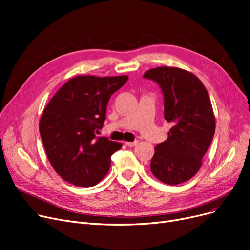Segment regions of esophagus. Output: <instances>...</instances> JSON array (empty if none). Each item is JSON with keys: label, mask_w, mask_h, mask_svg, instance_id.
<instances>
[{"label": "esophagus", "mask_w": 250, "mask_h": 250, "mask_svg": "<svg viewBox=\"0 0 250 250\" xmlns=\"http://www.w3.org/2000/svg\"><path fill=\"white\" fill-rule=\"evenodd\" d=\"M138 142H139L138 140H135L133 142H125V145L128 146V147H134V146H136L138 144Z\"/></svg>", "instance_id": "obj_1"}]
</instances>
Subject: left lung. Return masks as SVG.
<instances>
[{
  "label": "left lung",
  "mask_w": 250,
  "mask_h": 250,
  "mask_svg": "<svg viewBox=\"0 0 250 250\" xmlns=\"http://www.w3.org/2000/svg\"><path fill=\"white\" fill-rule=\"evenodd\" d=\"M160 85L165 119L172 125L167 140L156 145L150 163L154 176L169 186L189 180L200 170L215 132L208 91L192 73L173 67L145 72Z\"/></svg>",
  "instance_id": "obj_1"
}]
</instances>
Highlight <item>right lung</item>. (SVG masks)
<instances>
[{"instance_id":"add662e5","label":"right lung","mask_w":250,"mask_h":250,"mask_svg":"<svg viewBox=\"0 0 250 250\" xmlns=\"http://www.w3.org/2000/svg\"><path fill=\"white\" fill-rule=\"evenodd\" d=\"M128 77L76 76L64 83L43 111L39 131L48 160L60 176L91 188L110 168L111 155L123 144L96 137L103 127L111 95Z\"/></svg>"}]
</instances>
